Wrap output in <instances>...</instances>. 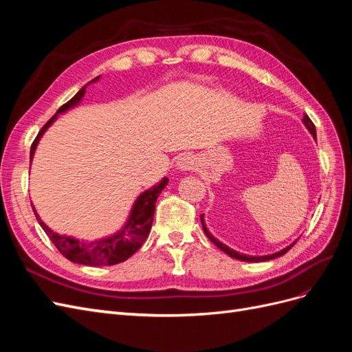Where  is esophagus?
<instances>
[{
  "instance_id": "obj_1",
  "label": "esophagus",
  "mask_w": 352,
  "mask_h": 352,
  "mask_svg": "<svg viewBox=\"0 0 352 352\" xmlns=\"http://www.w3.org/2000/svg\"><path fill=\"white\" fill-rule=\"evenodd\" d=\"M195 164H197V160H195L194 155L184 154L182 157L177 160L176 168L180 170V172H186V170H192L195 167Z\"/></svg>"
}]
</instances>
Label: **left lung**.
<instances>
[{
  "label": "left lung",
  "instance_id": "8db88e82",
  "mask_svg": "<svg viewBox=\"0 0 352 352\" xmlns=\"http://www.w3.org/2000/svg\"><path fill=\"white\" fill-rule=\"evenodd\" d=\"M302 122H304V124H305V127L308 131H310V133L313 135V138L316 140V127H314V123L310 120V117L308 116H304V119H302ZM201 223H202V229H204V232H206V235L208 236V239L216 245L217 248H220L223 252H226L229 257H232V258H236V260H241V261H251V263H260V261H269V260H273V258H278V257H280V255H283V254H286L287 251H289L294 245H295V242H292L291 245H287L286 248H283V250H280V251H278V252H274V254H270V255H260V257H254V255H247V254H239L238 251H235V250H232V248H229L228 245H225V243H221L219 239H216L214 236L211 235V233L208 232V229H207V226H206V223H204V216L201 214Z\"/></svg>",
  "mask_w": 352,
  "mask_h": 352
}]
</instances>
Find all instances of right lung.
Here are the masks:
<instances>
[{
  "instance_id": "add662e5",
  "label": "right lung",
  "mask_w": 352,
  "mask_h": 352,
  "mask_svg": "<svg viewBox=\"0 0 352 352\" xmlns=\"http://www.w3.org/2000/svg\"><path fill=\"white\" fill-rule=\"evenodd\" d=\"M98 80H100V76H97L85 85V87L74 95L70 101H67L65 105H61V107L57 110V113L45 123V126L39 131L36 140L30 146V162L32 158H34L36 145L42 138V135H44V132L48 129V127L56 122L58 114L76 107V105L82 101L88 85ZM167 184H168V179L164 177L160 180V184L154 185L150 189H146L145 192H142L140 197H138L131 210L129 219H127L124 226L119 232L114 233V235L109 238H102L92 242L79 241L73 236L58 235V233L52 232L45 223L41 220L35 207L32 206V208H34V212L41 228L44 229L51 242L56 245V248L65 255L67 260H70L72 263L83 264V265H94V267H100V265H114V264L126 261L131 255H133L138 250H140L142 247V243L146 241L153 226L157 198L160 194H162V190L167 186Z\"/></svg>"
}]
</instances>
